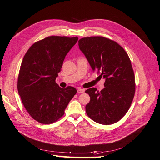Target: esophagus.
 Segmentation results:
<instances>
[{"label": "esophagus", "mask_w": 160, "mask_h": 160, "mask_svg": "<svg viewBox=\"0 0 160 160\" xmlns=\"http://www.w3.org/2000/svg\"><path fill=\"white\" fill-rule=\"evenodd\" d=\"M77 92H78V93H83V92H85V90L81 88H78L77 89Z\"/></svg>", "instance_id": "34e87169"}]
</instances>
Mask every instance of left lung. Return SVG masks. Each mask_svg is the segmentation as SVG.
I'll return each instance as SVG.
<instances>
[{
    "label": "left lung",
    "mask_w": 160,
    "mask_h": 160,
    "mask_svg": "<svg viewBox=\"0 0 160 160\" xmlns=\"http://www.w3.org/2000/svg\"><path fill=\"white\" fill-rule=\"evenodd\" d=\"M79 48L101 78L105 88L85 91L90 97L86 106L87 115L104 125L114 123L130 109L136 91L135 76L130 58L114 40L103 37H84L78 40Z\"/></svg>",
    "instance_id": "1"
}]
</instances>
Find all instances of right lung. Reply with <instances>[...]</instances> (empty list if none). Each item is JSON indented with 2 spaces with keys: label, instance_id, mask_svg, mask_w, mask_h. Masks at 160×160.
<instances>
[{
  "label": "right lung",
  "instance_id": "add662e5",
  "mask_svg": "<svg viewBox=\"0 0 160 160\" xmlns=\"http://www.w3.org/2000/svg\"><path fill=\"white\" fill-rule=\"evenodd\" d=\"M78 39L50 36L34 43L24 56L18 76V94L29 115L40 123L58 121L76 94L74 87H59L56 78Z\"/></svg>",
  "mask_w": 160,
  "mask_h": 160
}]
</instances>
